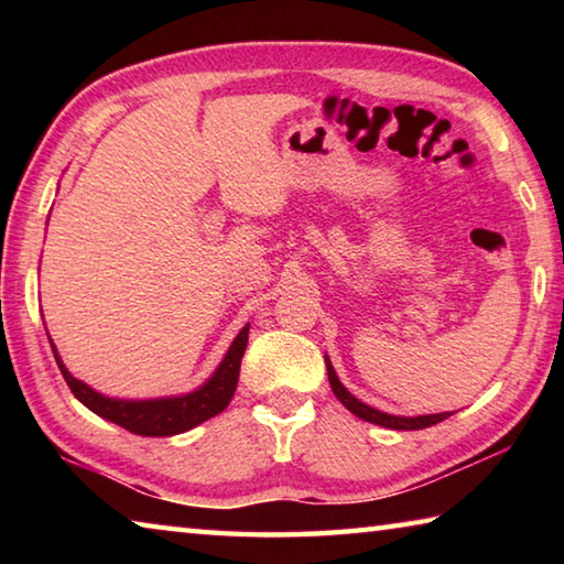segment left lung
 <instances>
[{
    "label": "left lung",
    "instance_id": "obj_1",
    "mask_svg": "<svg viewBox=\"0 0 564 564\" xmlns=\"http://www.w3.org/2000/svg\"><path fill=\"white\" fill-rule=\"evenodd\" d=\"M326 368H328V380H330V388L336 398L340 400L343 405H346L352 415H358L362 420H368V423H376V425H383V427H393V431H423V427H431L435 423H441L451 413H437V415H417V417H398V415H388V413H380V410L370 408L366 403H360L356 395H350L346 388L336 376V370H333L330 360L326 356Z\"/></svg>",
    "mask_w": 564,
    "mask_h": 564
}]
</instances>
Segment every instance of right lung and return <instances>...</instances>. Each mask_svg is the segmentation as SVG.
Masks as SVG:
<instances>
[{"label": "right lung", "instance_id": "obj_1", "mask_svg": "<svg viewBox=\"0 0 564 564\" xmlns=\"http://www.w3.org/2000/svg\"><path fill=\"white\" fill-rule=\"evenodd\" d=\"M248 343V326L238 333L236 340L228 348L226 358L221 360L216 373L212 376L206 386H202L194 393L181 395V398H159V400H113L104 398L97 390H91L87 383L76 380L69 370L64 368V362L56 356V366H59L66 386L72 388V393L82 400L84 405L94 413L111 420L121 427H127L129 433L147 435V437H166L186 433L191 427H196L204 420L214 417L226 410L236 393L238 373H241V358Z\"/></svg>", "mask_w": 564, "mask_h": 564}]
</instances>
